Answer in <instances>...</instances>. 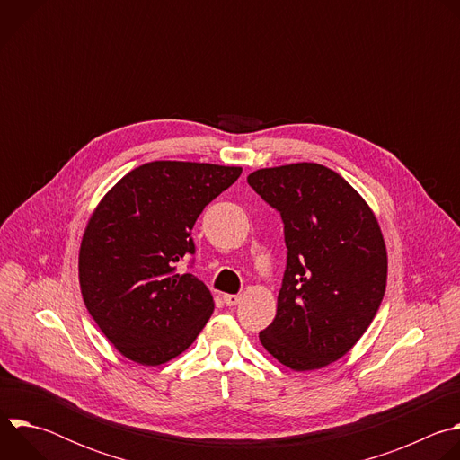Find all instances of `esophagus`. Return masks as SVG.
I'll list each match as a JSON object with an SVG mask.
<instances>
[{"instance_id":"34e87169","label":"esophagus","mask_w":460,"mask_h":460,"mask_svg":"<svg viewBox=\"0 0 460 460\" xmlns=\"http://www.w3.org/2000/svg\"><path fill=\"white\" fill-rule=\"evenodd\" d=\"M242 296L240 295H224V302L227 307H234L236 304H240Z\"/></svg>"}]
</instances>
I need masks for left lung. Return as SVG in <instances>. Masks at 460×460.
I'll return each mask as SVG.
<instances>
[{"label":"left lung","instance_id":"8db88e82","mask_svg":"<svg viewBox=\"0 0 460 460\" xmlns=\"http://www.w3.org/2000/svg\"><path fill=\"white\" fill-rule=\"evenodd\" d=\"M247 183L284 222L286 271L260 342L279 362L318 369L364 335L385 291L387 256L362 196L320 164L258 169Z\"/></svg>","mask_w":460,"mask_h":460}]
</instances>
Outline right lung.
I'll return each mask as SVG.
<instances>
[{
  "instance_id": "1",
  "label": "right lung",
  "mask_w": 460,
  "mask_h": 460,
  "mask_svg": "<svg viewBox=\"0 0 460 460\" xmlns=\"http://www.w3.org/2000/svg\"><path fill=\"white\" fill-rule=\"evenodd\" d=\"M240 174V167L149 162L125 174L91 217L80 249L84 302L128 360L164 364L204 330L213 296L176 264L196 251V218Z\"/></svg>"
}]
</instances>
